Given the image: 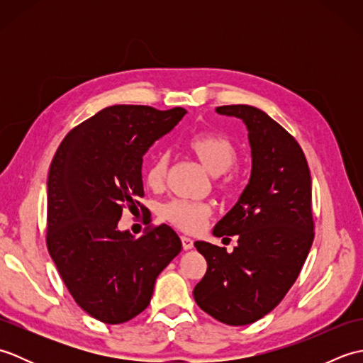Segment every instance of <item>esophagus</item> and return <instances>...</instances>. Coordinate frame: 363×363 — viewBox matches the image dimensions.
I'll return each mask as SVG.
<instances>
[{
    "instance_id": "34e87169",
    "label": "esophagus",
    "mask_w": 363,
    "mask_h": 363,
    "mask_svg": "<svg viewBox=\"0 0 363 363\" xmlns=\"http://www.w3.org/2000/svg\"><path fill=\"white\" fill-rule=\"evenodd\" d=\"M181 242H182V248L186 250V251L194 248V240H191L190 237H187V235H182V237H181Z\"/></svg>"
}]
</instances>
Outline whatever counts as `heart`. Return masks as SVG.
<instances>
[{"label":"heart","mask_w":363,"mask_h":363,"mask_svg":"<svg viewBox=\"0 0 363 363\" xmlns=\"http://www.w3.org/2000/svg\"><path fill=\"white\" fill-rule=\"evenodd\" d=\"M189 150L195 154L206 169H209L215 176L226 173L229 168H233L238 156L234 143L228 137L217 133H204L191 137L189 140ZM168 162V154L160 152L146 168L145 182L150 189L159 190L164 186ZM230 184L233 181L225 177L220 182V187L229 189ZM162 215L173 226L186 230V233H195V230L201 229L204 221L209 218L211 206L206 203L186 201V199H173L162 207Z\"/></svg>","instance_id":"obj_1"}]
</instances>
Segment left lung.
Here are the masks:
<instances>
[{
  "label": "left lung",
  "mask_w": 363,
  "mask_h": 363,
  "mask_svg": "<svg viewBox=\"0 0 363 363\" xmlns=\"http://www.w3.org/2000/svg\"><path fill=\"white\" fill-rule=\"evenodd\" d=\"M215 112L245 123L251 176L213 228L215 237L238 235L234 251L195 242L207 272L194 298L215 320L245 326L281 303L304 265L313 242L312 179L298 142L264 111L234 104Z\"/></svg>",
  "instance_id": "left-lung-1"
}]
</instances>
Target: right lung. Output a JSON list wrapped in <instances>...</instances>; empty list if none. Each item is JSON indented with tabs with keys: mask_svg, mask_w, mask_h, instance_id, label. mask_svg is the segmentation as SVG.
<instances>
[{
	"mask_svg": "<svg viewBox=\"0 0 363 363\" xmlns=\"http://www.w3.org/2000/svg\"><path fill=\"white\" fill-rule=\"evenodd\" d=\"M186 113L182 107H106L68 133L54 154L46 245L78 306L107 325L143 312L157 276L182 250L168 225L137 238L118 221L123 207L134 209L143 196L146 151Z\"/></svg>",
	"mask_w": 363,
	"mask_h": 363,
	"instance_id": "add662e5",
	"label": "right lung"
}]
</instances>
